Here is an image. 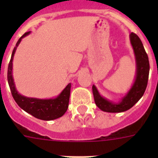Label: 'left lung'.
I'll return each mask as SVG.
<instances>
[{
  "instance_id": "obj_1",
  "label": "left lung",
  "mask_w": 158,
  "mask_h": 158,
  "mask_svg": "<svg viewBox=\"0 0 158 158\" xmlns=\"http://www.w3.org/2000/svg\"><path fill=\"white\" fill-rule=\"evenodd\" d=\"M130 40L136 64L135 78L130 90L120 101L113 102L102 96L95 85L92 88L97 106L105 112L119 113L129 110L142 98L147 88L150 69L148 57L140 38L135 33H130Z\"/></svg>"
}]
</instances>
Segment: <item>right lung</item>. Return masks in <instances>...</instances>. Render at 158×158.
Instances as JSON below:
<instances>
[{
  "label": "right lung",
  "mask_w": 158,
  "mask_h": 158,
  "mask_svg": "<svg viewBox=\"0 0 158 158\" xmlns=\"http://www.w3.org/2000/svg\"><path fill=\"white\" fill-rule=\"evenodd\" d=\"M30 31L27 32L21 37L16 43L14 48L10 60L8 65V72H7V79L8 84L10 89L11 94L15 101L21 109L25 110L26 112L30 114L34 117L43 120H52L57 118L61 117L64 113L66 112L69 106V95H70V88L71 84H69L61 93L52 98H28L20 94L16 89L15 84L13 78V59L16 49L19 45L21 40L24 37L30 34Z\"/></svg>",
  "instance_id": "add662e5"
}]
</instances>
